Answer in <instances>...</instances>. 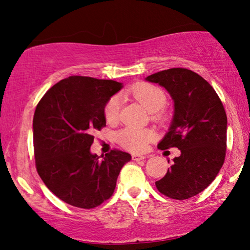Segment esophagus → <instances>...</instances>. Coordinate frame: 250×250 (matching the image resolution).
<instances>
[{
  "label": "esophagus",
  "instance_id": "esophagus-1",
  "mask_svg": "<svg viewBox=\"0 0 250 250\" xmlns=\"http://www.w3.org/2000/svg\"><path fill=\"white\" fill-rule=\"evenodd\" d=\"M145 159H146V155H138V154L132 155V160H134V161H141Z\"/></svg>",
  "mask_w": 250,
  "mask_h": 250
}]
</instances>
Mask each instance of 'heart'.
Segmentation results:
<instances>
[{"label":"heart","instance_id":"obj_1","mask_svg":"<svg viewBox=\"0 0 250 250\" xmlns=\"http://www.w3.org/2000/svg\"><path fill=\"white\" fill-rule=\"evenodd\" d=\"M131 96L152 113L154 120H162L163 113L161 111L167 103V94L160 87L153 83H142L134 84L125 92ZM122 101L120 96H112L104 107L105 120L113 124L119 120ZM154 138L153 131L149 129H139L135 126H125L117 133V140L125 149L132 152H141L146 147L152 139Z\"/></svg>","mask_w":250,"mask_h":250}]
</instances>
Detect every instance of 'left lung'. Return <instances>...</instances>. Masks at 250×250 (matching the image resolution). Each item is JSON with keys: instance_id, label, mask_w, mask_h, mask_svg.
<instances>
[{"instance_id": "1", "label": "left lung", "mask_w": 250, "mask_h": 250, "mask_svg": "<svg viewBox=\"0 0 250 250\" xmlns=\"http://www.w3.org/2000/svg\"><path fill=\"white\" fill-rule=\"evenodd\" d=\"M146 79L166 88L174 100L172 125L158 147L181 150L167 174L155 182L156 188L173 200L195 196L215 180L225 161V108L209 83L189 69L170 68Z\"/></svg>"}]
</instances>
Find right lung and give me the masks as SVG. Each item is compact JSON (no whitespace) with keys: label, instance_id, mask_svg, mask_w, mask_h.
Here are the masks:
<instances>
[{"label":"right lung","instance_id":"1","mask_svg":"<svg viewBox=\"0 0 250 250\" xmlns=\"http://www.w3.org/2000/svg\"><path fill=\"white\" fill-rule=\"evenodd\" d=\"M121 88L115 80L70 76L54 84L36 105V170L49 191L67 204L89 209L109 200L122 167L131 160L118 149L103 159L90 153L92 132L105 126V104Z\"/></svg>","mask_w":250,"mask_h":250}]
</instances>
